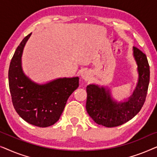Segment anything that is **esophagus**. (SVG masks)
<instances>
[{"instance_id": "esophagus-1", "label": "esophagus", "mask_w": 157, "mask_h": 157, "mask_svg": "<svg viewBox=\"0 0 157 157\" xmlns=\"http://www.w3.org/2000/svg\"><path fill=\"white\" fill-rule=\"evenodd\" d=\"M81 78L84 79L85 81H89L91 78V72L89 71L84 70L81 73Z\"/></svg>"}]
</instances>
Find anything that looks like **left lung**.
<instances>
[{
  "instance_id": "8db88e82",
  "label": "left lung",
  "mask_w": 157,
  "mask_h": 157,
  "mask_svg": "<svg viewBox=\"0 0 157 157\" xmlns=\"http://www.w3.org/2000/svg\"><path fill=\"white\" fill-rule=\"evenodd\" d=\"M133 56L137 65L136 87L128 97L118 101L108 86L91 83L87 86V113L98 125L115 127L134 118L143 106L149 83L150 71L147 58L142 51L133 47Z\"/></svg>"
}]
</instances>
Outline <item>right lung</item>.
Masks as SVG:
<instances>
[{"instance_id":"obj_1","label":"right lung","mask_w":157,"mask_h":157,"mask_svg":"<svg viewBox=\"0 0 157 157\" xmlns=\"http://www.w3.org/2000/svg\"><path fill=\"white\" fill-rule=\"evenodd\" d=\"M31 36L23 38L10 61L9 89L18 114L32 125L47 127L59 121L68 97L78 87L79 78L63 77L38 83L26 76L22 67V55Z\"/></svg>"}]
</instances>
